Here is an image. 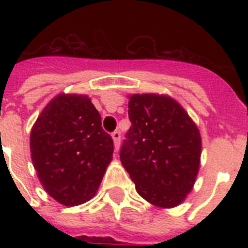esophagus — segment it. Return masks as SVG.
I'll return each mask as SVG.
<instances>
[{
  "mask_svg": "<svg viewBox=\"0 0 248 248\" xmlns=\"http://www.w3.org/2000/svg\"><path fill=\"white\" fill-rule=\"evenodd\" d=\"M112 138H113V143H114V148L116 151H118L120 148V141H121V132L120 131H113L112 132Z\"/></svg>",
  "mask_w": 248,
  "mask_h": 248,
  "instance_id": "obj_1",
  "label": "esophagus"
}]
</instances>
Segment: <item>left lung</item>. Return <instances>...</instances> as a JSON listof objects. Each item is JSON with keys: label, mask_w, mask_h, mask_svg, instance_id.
Segmentation results:
<instances>
[{"label": "left lung", "mask_w": 248, "mask_h": 248, "mask_svg": "<svg viewBox=\"0 0 248 248\" xmlns=\"http://www.w3.org/2000/svg\"><path fill=\"white\" fill-rule=\"evenodd\" d=\"M131 127L121 162L136 190L157 207L180 204L192 190L201 159V134L172 97L135 93L128 100Z\"/></svg>", "instance_id": "8db88e82"}]
</instances>
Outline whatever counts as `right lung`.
Listing matches in <instances>:
<instances>
[{"label": "right lung", "mask_w": 248, "mask_h": 248, "mask_svg": "<svg viewBox=\"0 0 248 248\" xmlns=\"http://www.w3.org/2000/svg\"><path fill=\"white\" fill-rule=\"evenodd\" d=\"M31 155L48 196L77 206L96 194L112 161L113 140L87 95L60 93L33 126Z\"/></svg>", "instance_id": "1"}]
</instances>
